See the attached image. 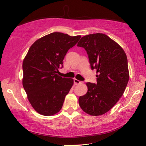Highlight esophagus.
<instances>
[{
    "mask_svg": "<svg viewBox=\"0 0 146 146\" xmlns=\"http://www.w3.org/2000/svg\"><path fill=\"white\" fill-rule=\"evenodd\" d=\"M74 83H75V85H77V84H82V82L81 81L77 80V79H74Z\"/></svg>",
    "mask_w": 146,
    "mask_h": 146,
    "instance_id": "1",
    "label": "esophagus"
}]
</instances>
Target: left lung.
Returning a JSON list of instances; mask_svg holds the SVG:
<instances>
[{
  "label": "left lung",
  "mask_w": 146,
  "mask_h": 146,
  "mask_svg": "<svg viewBox=\"0 0 146 146\" xmlns=\"http://www.w3.org/2000/svg\"><path fill=\"white\" fill-rule=\"evenodd\" d=\"M77 46L86 49L91 69L97 74V84H86L88 91L79 97V106L91 116L102 115L117 104L126 88L129 78L126 54L103 33L84 36Z\"/></svg>",
  "instance_id": "8db88e82"
}]
</instances>
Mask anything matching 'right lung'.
<instances>
[{
  "label": "right lung",
  "mask_w": 146,
  "mask_h": 146,
  "mask_svg": "<svg viewBox=\"0 0 146 146\" xmlns=\"http://www.w3.org/2000/svg\"><path fill=\"white\" fill-rule=\"evenodd\" d=\"M80 37L54 32L29 48L23 62V85L29 103L39 114L51 116L62 109L73 79L59 76L58 69L68 51Z\"/></svg>",
  "instance_id": "right-lung-1"
}]
</instances>
